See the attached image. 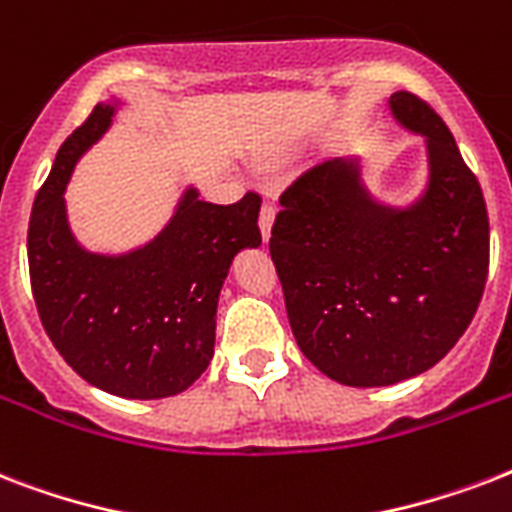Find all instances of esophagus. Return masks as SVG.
<instances>
[{"label":"esophagus","mask_w":512,"mask_h":512,"mask_svg":"<svg viewBox=\"0 0 512 512\" xmlns=\"http://www.w3.org/2000/svg\"><path fill=\"white\" fill-rule=\"evenodd\" d=\"M273 217H276V204L273 201H265L263 207H260V233H263V239L268 241L271 239V225H273Z\"/></svg>","instance_id":"esophagus-1"}]
</instances>
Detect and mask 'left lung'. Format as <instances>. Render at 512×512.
I'll list each match as a JSON object with an SVG mask.
<instances>
[{
	"label": "left lung",
	"instance_id": "1",
	"mask_svg": "<svg viewBox=\"0 0 512 512\" xmlns=\"http://www.w3.org/2000/svg\"><path fill=\"white\" fill-rule=\"evenodd\" d=\"M390 111L428 143V188L412 207L366 193L356 159L305 170L271 228L289 327L305 358L350 388L417 377L457 345L489 276V215L441 116L412 92Z\"/></svg>",
	"mask_w": 512,
	"mask_h": 512
}]
</instances>
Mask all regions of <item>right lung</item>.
I'll use <instances>...</instances> for the list:
<instances>
[{"label":"right lung","instance_id":"1","mask_svg":"<svg viewBox=\"0 0 512 512\" xmlns=\"http://www.w3.org/2000/svg\"><path fill=\"white\" fill-rule=\"evenodd\" d=\"M98 103L60 146L34 199L28 273L42 327L66 364L95 388L122 398H167L199 380L215 353L217 297L233 257L260 247V196L209 204L188 188L154 241L127 255L76 244L66 217L74 164L111 127Z\"/></svg>","mask_w":512,"mask_h":512}]
</instances>
